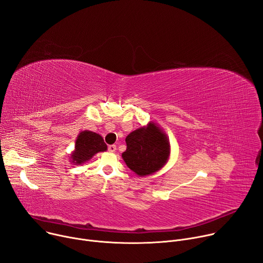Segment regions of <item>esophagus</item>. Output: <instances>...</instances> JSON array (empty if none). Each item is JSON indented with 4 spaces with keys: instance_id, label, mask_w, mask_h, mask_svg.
Masks as SVG:
<instances>
[{
    "instance_id": "obj_1",
    "label": "esophagus",
    "mask_w": 263,
    "mask_h": 263,
    "mask_svg": "<svg viewBox=\"0 0 263 263\" xmlns=\"http://www.w3.org/2000/svg\"><path fill=\"white\" fill-rule=\"evenodd\" d=\"M115 150H116V146H115V145H110V146H108V151H109V152H115Z\"/></svg>"
}]
</instances>
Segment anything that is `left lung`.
<instances>
[{
  "label": "left lung",
  "mask_w": 263,
  "mask_h": 263,
  "mask_svg": "<svg viewBox=\"0 0 263 263\" xmlns=\"http://www.w3.org/2000/svg\"><path fill=\"white\" fill-rule=\"evenodd\" d=\"M127 150L123 158L129 168L139 176L159 170L170 155V146L163 133L152 123L139 128L126 137Z\"/></svg>",
  "instance_id": "1"
}]
</instances>
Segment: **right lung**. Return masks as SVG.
I'll return each mask as SVG.
<instances>
[{
    "label": "right lung",
    "mask_w": 263,
    "mask_h": 263,
    "mask_svg": "<svg viewBox=\"0 0 263 263\" xmlns=\"http://www.w3.org/2000/svg\"><path fill=\"white\" fill-rule=\"evenodd\" d=\"M107 150L103 137L91 131L81 132L76 142V151L71 155L73 162L83 163L90 159L95 153Z\"/></svg>",
    "instance_id": "add662e5"
}]
</instances>
